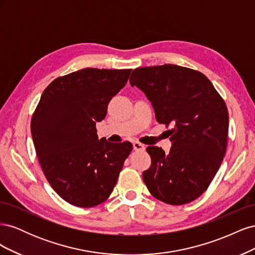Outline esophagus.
Segmentation results:
<instances>
[{
    "instance_id": "34e87169",
    "label": "esophagus",
    "mask_w": 255,
    "mask_h": 255,
    "mask_svg": "<svg viewBox=\"0 0 255 255\" xmlns=\"http://www.w3.org/2000/svg\"><path fill=\"white\" fill-rule=\"evenodd\" d=\"M133 148L135 151H143L145 149V146H144V144H142L140 142L135 141V142H133Z\"/></svg>"
}]
</instances>
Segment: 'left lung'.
I'll return each instance as SVG.
<instances>
[{
  "label": "left lung",
  "mask_w": 255,
  "mask_h": 255,
  "mask_svg": "<svg viewBox=\"0 0 255 255\" xmlns=\"http://www.w3.org/2000/svg\"><path fill=\"white\" fill-rule=\"evenodd\" d=\"M129 83L144 92L158 123L173 126L168 154L155 145L146 148L152 163L142 173L145 186L167 204L194 201L207 189L225 157V101L203 73L171 64L137 68Z\"/></svg>",
  "instance_id": "obj_1"
}]
</instances>
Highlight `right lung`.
Segmentation results:
<instances>
[{"label":"right lung","instance_id":"add662e5","mask_svg":"<svg viewBox=\"0 0 255 255\" xmlns=\"http://www.w3.org/2000/svg\"><path fill=\"white\" fill-rule=\"evenodd\" d=\"M132 69L85 68L44 89L30 122L38 160L65 201L92 207L109 198L133 145L99 139L96 123L126 86Z\"/></svg>","mask_w":255,"mask_h":255}]
</instances>
